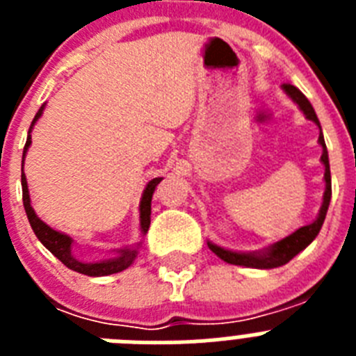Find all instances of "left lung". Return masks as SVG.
<instances>
[{"label":"left lung","instance_id":"1","mask_svg":"<svg viewBox=\"0 0 356 356\" xmlns=\"http://www.w3.org/2000/svg\"><path fill=\"white\" fill-rule=\"evenodd\" d=\"M285 92L292 97V102L298 103L300 110L307 115V119L314 121L319 127V119H317L316 112H314L312 105L308 102L307 97L303 96L300 89H296L294 85L291 83H284ZM319 144L323 146V155H321V162L325 163V194H323V205H321L319 216L314 222L307 226H301L300 229H296L294 234H291L289 237L282 238V241L275 242L269 248L262 251H253V253H241V251H229L225 250V248L217 246V244H212L209 242V248L213 251V253L219 257L221 260L228 264H234V266H244V267H254V269H273V267H280L285 266L289 260H292L296 254L303 251L305 248L317 237L319 234L321 226L325 222L326 212H328V205L330 200H332V176H330V160H328V151H326V144H325V137H323V131L319 134Z\"/></svg>","mask_w":356,"mask_h":356}]
</instances>
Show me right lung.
I'll return each instance as SVG.
<instances>
[{
  "label": "right lung",
  "instance_id": "obj_1",
  "mask_svg": "<svg viewBox=\"0 0 356 356\" xmlns=\"http://www.w3.org/2000/svg\"><path fill=\"white\" fill-rule=\"evenodd\" d=\"M44 112V105L40 106L39 112L35 114L33 121H31L30 131H28V139L26 144H24V151H23V163H24V155H26L28 147L31 144V128L39 121V118L42 115ZM162 181V178H153L149 184L146 185L144 188L143 197H140V205H139V212H140V234L146 235L147 229H149V222H151V197H153V193H155V187ZM21 185H23V205L24 210H26L28 221H30L31 229H33V234L37 235L40 242H42L44 246L48 248L53 254H55L56 259L60 260L65 267L72 269V271L81 273V275L87 276H106V275H114V273H121L124 269L134 264L135 257H137V248L140 246V242L135 248H124V250H119V253L115 254L114 259H106V260H99V262H81L78 260L74 254H72V238L69 235L62 234V232H56L53 229L51 226H48L44 221H40L39 217H37L35 210L31 209L30 203V193H28V184H26V176L24 172H21Z\"/></svg>",
  "mask_w": 356,
  "mask_h": 356
}]
</instances>
